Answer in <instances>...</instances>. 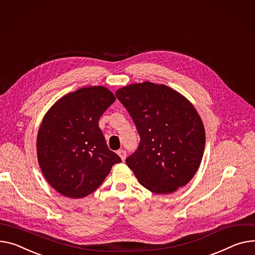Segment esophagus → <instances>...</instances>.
<instances>
[{
  "label": "esophagus",
  "instance_id": "esophagus-1",
  "mask_svg": "<svg viewBox=\"0 0 255 255\" xmlns=\"http://www.w3.org/2000/svg\"><path fill=\"white\" fill-rule=\"evenodd\" d=\"M117 154L120 156V158L122 159V161H125V159H126V151L124 150V149H119L118 151H117Z\"/></svg>",
  "mask_w": 255,
  "mask_h": 255
}]
</instances>
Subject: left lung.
Returning a JSON list of instances; mask_svg holds the SVG:
<instances>
[{
  "label": "left lung",
  "instance_id": "8db88e82",
  "mask_svg": "<svg viewBox=\"0 0 255 255\" xmlns=\"http://www.w3.org/2000/svg\"><path fill=\"white\" fill-rule=\"evenodd\" d=\"M136 126L140 142L126 159L139 183L171 194L196 174L205 147V129L195 107L166 85L131 84L116 91Z\"/></svg>",
  "mask_w": 255,
  "mask_h": 255
}]
</instances>
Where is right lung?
<instances>
[{
	"label": "right lung",
	"mask_w": 255,
	"mask_h": 255,
	"mask_svg": "<svg viewBox=\"0 0 255 255\" xmlns=\"http://www.w3.org/2000/svg\"><path fill=\"white\" fill-rule=\"evenodd\" d=\"M116 100L104 86L64 95L43 118L37 137L41 170L52 188L72 199L93 193L121 159L109 149L98 121Z\"/></svg>",
	"instance_id": "1"
}]
</instances>
